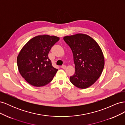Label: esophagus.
Instances as JSON below:
<instances>
[{"instance_id": "1", "label": "esophagus", "mask_w": 125, "mask_h": 125, "mask_svg": "<svg viewBox=\"0 0 125 125\" xmlns=\"http://www.w3.org/2000/svg\"><path fill=\"white\" fill-rule=\"evenodd\" d=\"M61 68L63 69H65L66 68V65H62L61 66Z\"/></svg>"}]
</instances>
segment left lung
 I'll return each mask as SVG.
<instances>
[{
  "instance_id": "obj_1",
  "label": "left lung",
  "mask_w": 125,
  "mask_h": 125,
  "mask_svg": "<svg viewBox=\"0 0 125 125\" xmlns=\"http://www.w3.org/2000/svg\"><path fill=\"white\" fill-rule=\"evenodd\" d=\"M63 40L73 52L75 73L70 81L78 88H89L95 83L103 71L104 57L101 47L90 36L79 33L66 36Z\"/></svg>"
}]
</instances>
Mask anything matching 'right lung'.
Here are the masks:
<instances>
[{
  "label": "right lung",
  "mask_w": 125,
  "mask_h": 125,
  "mask_svg": "<svg viewBox=\"0 0 125 125\" xmlns=\"http://www.w3.org/2000/svg\"><path fill=\"white\" fill-rule=\"evenodd\" d=\"M59 40L56 36L38 35L29 41L17 57L19 71L31 85L40 87L51 82L58 69L52 67L48 54Z\"/></svg>",
  "instance_id": "obj_1"
}]
</instances>
